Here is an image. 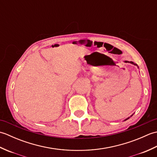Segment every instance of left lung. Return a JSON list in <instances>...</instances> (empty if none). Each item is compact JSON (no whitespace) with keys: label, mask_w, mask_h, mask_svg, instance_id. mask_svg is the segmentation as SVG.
<instances>
[{"label":"left lung","mask_w":157,"mask_h":157,"mask_svg":"<svg viewBox=\"0 0 157 157\" xmlns=\"http://www.w3.org/2000/svg\"><path fill=\"white\" fill-rule=\"evenodd\" d=\"M124 62H125V63H131V64H133V65H136V66H137V67H138V68H139V67H138V65H137V64H136V63H134V62H132V61H125ZM133 115H134V114H133ZM133 115H131V117H132ZM128 119H129V117H128V118H127L126 119H125V121H126V120H128Z\"/></svg>","instance_id":"8db88e82"}]
</instances>
